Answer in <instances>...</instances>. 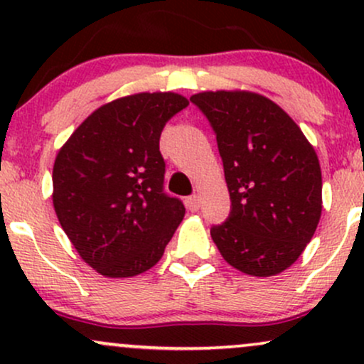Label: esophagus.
<instances>
[{
  "label": "esophagus",
  "mask_w": 364,
  "mask_h": 364,
  "mask_svg": "<svg viewBox=\"0 0 364 364\" xmlns=\"http://www.w3.org/2000/svg\"><path fill=\"white\" fill-rule=\"evenodd\" d=\"M186 207H188V210H191V212L198 210V208H200V196L198 195L188 196V198H186Z\"/></svg>",
  "instance_id": "obj_1"
}]
</instances>
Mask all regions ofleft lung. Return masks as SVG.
<instances>
[{
  "instance_id": "8db88e82",
  "label": "left lung",
  "mask_w": 364,
  "mask_h": 364,
  "mask_svg": "<svg viewBox=\"0 0 364 364\" xmlns=\"http://www.w3.org/2000/svg\"><path fill=\"white\" fill-rule=\"evenodd\" d=\"M190 101L215 133L231 212L210 236L243 274L270 277L299 258L321 215L315 149L277 104L245 90L200 92Z\"/></svg>"
}]
</instances>
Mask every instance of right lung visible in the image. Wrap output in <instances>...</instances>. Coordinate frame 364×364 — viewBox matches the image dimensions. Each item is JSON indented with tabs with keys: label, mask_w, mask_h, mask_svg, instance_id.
I'll return each mask as SVG.
<instances>
[{
	"label": "right lung",
	"mask_w": 364,
	"mask_h": 364,
	"mask_svg": "<svg viewBox=\"0 0 364 364\" xmlns=\"http://www.w3.org/2000/svg\"><path fill=\"white\" fill-rule=\"evenodd\" d=\"M188 99L141 92L104 104L72 133L53 168V203L78 255L106 277H133L164 255L185 205L164 191L159 140Z\"/></svg>",
	"instance_id": "1"
}]
</instances>
